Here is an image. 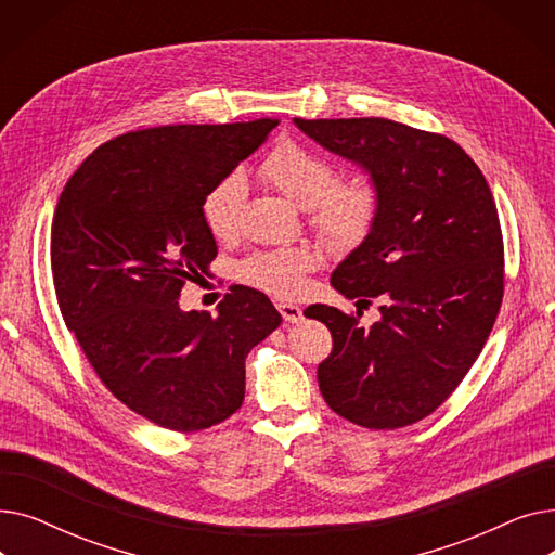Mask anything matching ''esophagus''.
<instances>
[{"instance_id": "esophagus-1", "label": "esophagus", "mask_w": 555, "mask_h": 555, "mask_svg": "<svg viewBox=\"0 0 555 555\" xmlns=\"http://www.w3.org/2000/svg\"><path fill=\"white\" fill-rule=\"evenodd\" d=\"M276 308H279V312H281V317L285 319L287 324H299L301 319H304V310L299 308V306H295V304H287V301H279L276 304Z\"/></svg>"}]
</instances>
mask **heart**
Returning <instances> with one entry per match:
<instances>
[{
    "label": "heart",
    "instance_id": "obj_1",
    "mask_svg": "<svg viewBox=\"0 0 555 555\" xmlns=\"http://www.w3.org/2000/svg\"><path fill=\"white\" fill-rule=\"evenodd\" d=\"M262 175L289 202L312 209V224L337 247H356L371 231L380 197L375 184L358 175L337 182L331 159L295 141H281L262 162ZM249 193L245 170H229L202 199L204 224L218 241L231 238L241 224ZM319 266V251L301 245L281 251H260L247 258L238 274L245 283L274 297H295L304 289L306 274Z\"/></svg>",
    "mask_w": 555,
    "mask_h": 555
}]
</instances>
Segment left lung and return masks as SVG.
Masks as SVG:
<instances>
[{
    "mask_svg": "<svg viewBox=\"0 0 555 555\" xmlns=\"http://www.w3.org/2000/svg\"><path fill=\"white\" fill-rule=\"evenodd\" d=\"M293 121L380 197L366 238L331 274L346 299L380 297V319L364 328L333 306L304 312L333 333L319 389L356 425H412L459 387L500 312L504 245L490 186L443 134L389 119Z\"/></svg>",
    "mask_w": 555,
    "mask_h": 555,
    "instance_id": "obj_1",
    "label": "left lung"
}]
</instances>
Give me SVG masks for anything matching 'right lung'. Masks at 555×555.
Segmentation results:
<instances>
[{
	"mask_svg": "<svg viewBox=\"0 0 555 555\" xmlns=\"http://www.w3.org/2000/svg\"><path fill=\"white\" fill-rule=\"evenodd\" d=\"M276 121L164 126L116 137L57 199L51 270L69 331L105 387L166 429L222 423L245 398V358L281 324L238 285L218 317L180 308L218 254L202 199L268 141Z\"/></svg>",
	"mask_w": 555,
	"mask_h": 555,
	"instance_id": "1",
	"label": "right lung"
}]
</instances>
